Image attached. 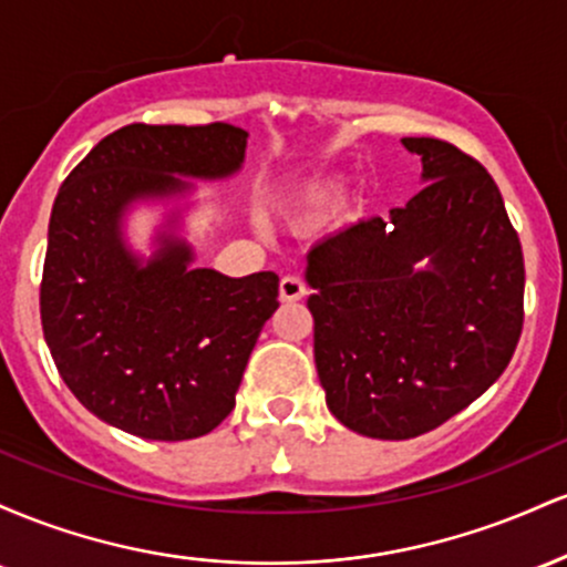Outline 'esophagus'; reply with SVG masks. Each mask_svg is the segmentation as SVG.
I'll return each instance as SVG.
<instances>
[{"label":"esophagus","instance_id":"1","mask_svg":"<svg viewBox=\"0 0 567 567\" xmlns=\"http://www.w3.org/2000/svg\"><path fill=\"white\" fill-rule=\"evenodd\" d=\"M306 292H309V288H306L303 279L296 277V275L282 277V282H279V301H282V303L301 301Z\"/></svg>","mask_w":567,"mask_h":567}]
</instances>
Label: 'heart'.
<instances>
[{
  "mask_svg": "<svg viewBox=\"0 0 567 567\" xmlns=\"http://www.w3.org/2000/svg\"><path fill=\"white\" fill-rule=\"evenodd\" d=\"M341 199H343V188L338 184L315 188V192L306 194L301 205H298L296 216L301 220H317V218L328 216L333 207H338V202H341Z\"/></svg>",
  "mask_w": 567,
  "mask_h": 567,
  "instance_id": "obj_1",
  "label": "heart"
}]
</instances>
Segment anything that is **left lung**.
<instances>
[{"instance_id": "1", "label": "left lung", "mask_w": 567, "mask_h": 567, "mask_svg": "<svg viewBox=\"0 0 567 567\" xmlns=\"http://www.w3.org/2000/svg\"><path fill=\"white\" fill-rule=\"evenodd\" d=\"M402 143L426 186L306 256L324 400L379 440L419 437L472 405L509 365L525 315L523 247L491 173L447 141Z\"/></svg>"}]
</instances>
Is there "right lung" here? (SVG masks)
I'll list each match as a JSON object with an SVG mask.
<instances>
[{
    "label": "right lung",
    "mask_w": 567,
    "mask_h": 567,
    "mask_svg": "<svg viewBox=\"0 0 567 567\" xmlns=\"http://www.w3.org/2000/svg\"><path fill=\"white\" fill-rule=\"evenodd\" d=\"M245 146V130L226 122H135L97 143L55 197L39 288L44 341L71 394L135 437L194 440L231 413L279 277L192 269V247L165 231L143 264L122 243V213L186 192L175 175L237 173Z\"/></svg>",
    "instance_id": "add662e5"
}]
</instances>
